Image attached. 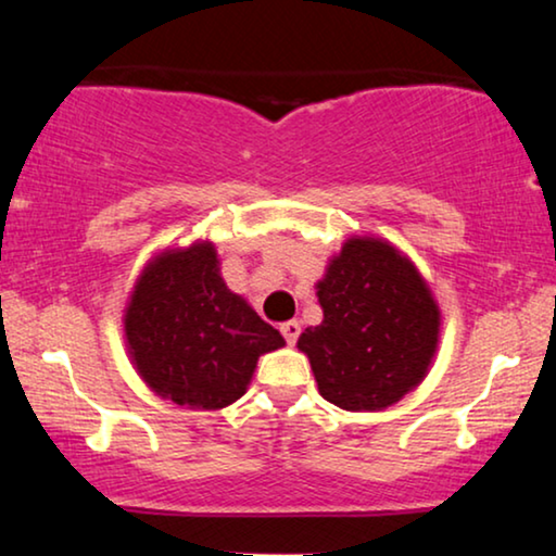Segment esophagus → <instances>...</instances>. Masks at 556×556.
Instances as JSON below:
<instances>
[{
  "instance_id": "esophagus-1",
  "label": "esophagus",
  "mask_w": 556,
  "mask_h": 556,
  "mask_svg": "<svg viewBox=\"0 0 556 556\" xmlns=\"http://www.w3.org/2000/svg\"><path fill=\"white\" fill-rule=\"evenodd\" d=\"M279 330H282L287 343L294 345V343H298L302 328H300V320H290V323H282V328H279Z\"/></svg>"
}]
</instances>
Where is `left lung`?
I'll use <instances>...</instances> for the list:
<instances>
[{
    "instance_id": "obj_1",
    "label": "left lung",
    "mask_w": 556,
    "mask_h": 556,
    "mask_svg": "<svg viewBox=\"0 0 556 556\" xmlns=\"http://www.w3.org/2000/svg\"><path fill=\"white\" fill-rule=\"evenodd\" d=\"M323 323L298 348L323 399L381 412L419 387L434 364L442 313L417 264L381 236H351L317 279Z\"/></svg>"
}]
</instances>
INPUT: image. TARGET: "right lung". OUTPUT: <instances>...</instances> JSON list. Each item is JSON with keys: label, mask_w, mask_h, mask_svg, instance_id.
<instances>
[{"label": "right lung", "mask_w": 556, "mask_h": 556, "mask_svg": "<svg viewBox=\"0 0 556 556\" xmlns=\"http://www.w3.org/2000/svg\"><path fill=\"white\" fill-rule=\"evenodd\" d=\"M122 323L139 379L188 409L239 402L258 355L285 345L279 330L228 290L208 239L157 251L135 279Z\"/></svg>", "instance_id": "obj_1"}]
</instances>
